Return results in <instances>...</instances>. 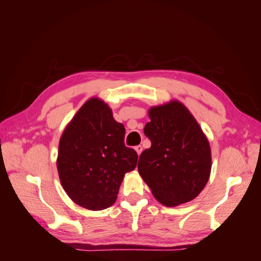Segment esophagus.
I'll return each instance as SVG.
<instances>
[{
    "mask_svg": "<svg viewBox=\"0 0 261 261\" xmlns=\"http://www.w3.org/2000/svg\"><path fill=\"white\" fill-rule=\"evenodd\" d=\"M135 150H136V152H137L138 154H140L141 151H143V147H141V146H136V147H135Z\"/></svg>",
    "mask_w": 261,
    "mask_h": 261,
    "instance_id": "34e87169",
    "label": "esophagus"
}]
</instances>
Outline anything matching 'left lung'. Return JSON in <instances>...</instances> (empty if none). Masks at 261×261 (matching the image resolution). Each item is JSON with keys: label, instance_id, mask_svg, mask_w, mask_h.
I'll return each instance as SVG.
<instances>
[{"label": "left lung", "instance_id": "8db88e82", "mask_svg": "<svg viewBox=\"0 0 261 261\" xmlns=\"http://www.w3.org/2000/svg\"><path fill=\"white\" fill-rule=\"evenodd\" d=\"M149 117L144 133L151 147L139 156L140 176L164 206L193 200L210 176L211 150L207 137L179 101L151 108Z\"/></svg>", "mask_w": 261, "mask_h": 261}]
</instances>
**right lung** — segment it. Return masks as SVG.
<instances>
[{"label":"right lung","instance_id":"right-lung-1","mask_svg":"<svg viewBox=\"0 0 261 261\" xmlns=\"http://www.w3.org/2000/svg\"><path fill=\"white\" fill-rule=\"evenodd\" d=\"M124 136V125L102 100L91 98L78 110L62 134L57 161L61 184L75 203L103 210L115 202L125 173L138 159Z\"/></svg>","mask_w":261,"mask_h":261}]
</instances>
